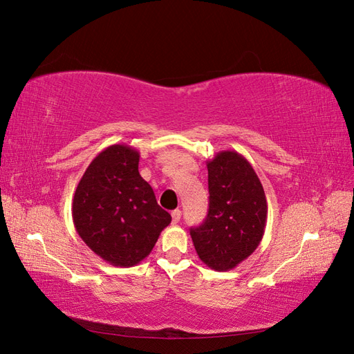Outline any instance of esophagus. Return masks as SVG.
I'll return each mask as SVG.
<instances>
[{"instance_id": "esophagus-1", "label": "esophagus", "mask_w": 354, "mask_h": 354, "mask_svg": "<svg viewBox=\"0 0 354 354\" xmlns=\"http://www.w3.org/2000/svg\"><path fill=\"white\" fill-rule=\"evenodd\" d=\"M171 217H173V223H178L181 218V211L180 209H174L171 212Z\"/></svg>"}]
</instances>
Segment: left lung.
Returning <instances> with one entry per match:
<instances>
[{
  "instance_id": "1",
  "label": "left lung",
  "mask_w": 354,
  "mask_h": 354,
  "mask_svg": "<svg viewBox=\"0 0 354 354\" xmlns=\"http://www.w3.org/2000/svg\"><path fill=\"white\" fill-rule=\"evenodd\" d=\"M209 208L199 227L190 229L199 259L211 269L227 272L260 245L267 201L259 176L234 151H221L207 162Z\"/></svg>"
}]
</instances>
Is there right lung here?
Masks as SVG:
<instances>
[{"instance_id":"add662e5","label":"right lung","mask_w":354,"mask_h":354,"mask_svg":"<svg viewBox=\"0 0 354 354\" xmlns=\"http://www.w3.org/2000/svg\"><path fill=\"white\" fill-rule=\"evenodd\" d=\"M140 153L112 145L85 169L72 202V218L81 239L100 259L133 267L151 254L169 214L138 173Z\"/></svg>"}]
</instances>
